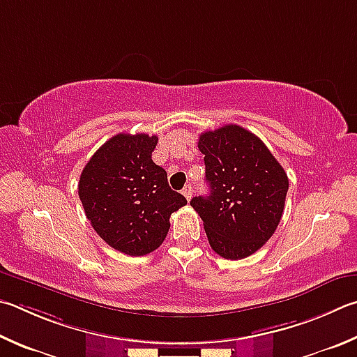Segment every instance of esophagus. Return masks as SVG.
<instances>
[{
  "label": "esophagus",
  "mask_w": 357,
  "mask_h": 357,
  "mask_svg": "<svg viewBox=\"0 0 357 357\" xmlns=\"http://www.w3.org/2000/svg\"><path fill=\"white\" fill-rule=\"evenodd\" d=\"M192 193H193V189H192V185L190 184H187L184 189H183V195L187 198V201H189L190 198H192Z\"/></svg>",
  "instance_id": "1"
}]
</instances>
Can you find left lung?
Returning <instances> with one entry per match:
<instances>
[{"label": "left lung", "instance_id": "1", "mask_svg": "<svg viewBox=\"0 0 357 357\" xmlns=\"http://www.w3.org/2000/svg\"><path fill=\"white\" fill-rule=\"evenodd\" d=\"M211 193L192 198L211 248L238 261L256 252L281 222L289 178L264 142L238 125L199 135Z\"/></svg>", "mask_w": 357, "mask_h": 357}]
</instances>
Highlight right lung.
I'll return each mask as SVG.
<instances>
[{"label": "right lung", "mask_w": 357, "mask_h": 357, "mask_svg": "<svg viewBox=\"0 0 357 357\" xmlns=\"http://www.w3.org/2000/svg\"><path fill=\"white\" fill-rule=\"evenodd\" d=\"M158 135L116 134L81 173L77 193L102 241L129 256H145L165 241L170 215L187 204L151 159Z\"/></svg>", "instance_id": "add662e5"}]
</instances>
